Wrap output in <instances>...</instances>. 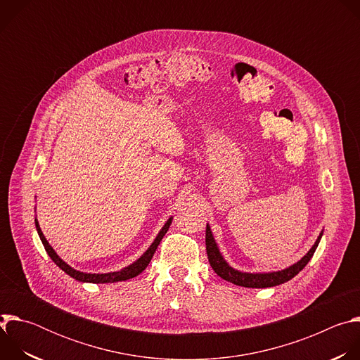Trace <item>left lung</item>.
<instances>
[{
	"mask_svg": "<svg viewBox=\"0 0 360 360\" xmlns=\"http://www.w3.org/2000/svg\"><path fill=\"white\" fill-rule=\"evenodd\" d=\"M322 235H323V229L321 231L314 246L307 250L296 264L285 269L272 271V272H243L231 266L228 261L224 258V255L214 238L210 224H207V236H205V243H207V253H208V259L212 269L217 272V275H219L225 281L243 288H272L290 281L307 265V262L312 259V256L322 239Z\"/></svg>",
	"mask_w": 360,
	"mask_h": 360,
	"instance_id": "obj_1",
	"label": "left lung"
}]
</instances>
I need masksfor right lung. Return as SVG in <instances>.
<instances>
[{
    "label": "right lung",
    "instance_id": "1",
    "mask_svg": "<svg viewBox=\"0 0 360 360\" xmlns=\"http://www.w3.org/2000/svg\"><path fill=\"white\" fill-rule=\"evenodd\" d=\"M172 217L165 222V225L161 228V231L158 232L157 238L153 239V242L149 245V248L139 256V258L132 262L131 265L117 271V272H105V274H92V272H82V271H78V269H74L71 265H68L64 259L60 258V255L54 250V248L51 246L46 240V238L44 236L41 228H39V224H38V219H37V215H35V228H37V232L39 235V239L46 250V253L49 255V258L53 259V262L60 268L63 269L68 276H71L72 279L78 281V282H82V283H115V282H124V281H128V279H132L135 276H138L146 266L150 262L153 253H155L160 242L162 240V238L165 236L167 231L169 229L171 224H172Z\"/></svg>",
    "mask_w": 360,
    "mask_h": 360
}]
</instances>
